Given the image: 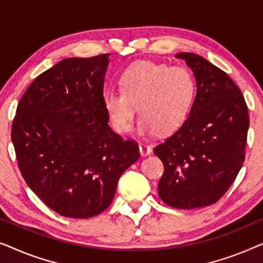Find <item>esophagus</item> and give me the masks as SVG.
I'll list each match as a JSON object with an SVG mask.
<instances>
[{
  "mask_svg": "<svg viewBox=\"0 0 263 263\" xmlns=\"http://www.w3.org/2000/svg\"><path fill=\"white\" fill-rule=\"evenodd\" d=\"M139 151H140V154H141L142 157H147L152 153V147L148 145H145V143H140Z\"/></svg>",
  "mask_w": 263,
  "mask_h": 263,
  "instance_id": "34e87169",
  "label": "esophagus"
}]
</instances>
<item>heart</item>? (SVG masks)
<instances>
[{
    "instance_id": "b5f03b06",
    "label": "heart",
    "mask_w": 263,
    "mask_h": 263,
    "mask_svg": "<svg viewBox=\"0 0 263 263\" xmlns=\"http://www.w3.org/2000/svg\"><path fill=\"white\" fill-rule=\"evenodd\" d=\"M121 89L104 93V109L117 133L132 129L138 112V132L151 134L158 129L171 133L184 123L196 96V82L184 67H168L151 61H138L121 75Z\"/></svg>"
}]
</instances>
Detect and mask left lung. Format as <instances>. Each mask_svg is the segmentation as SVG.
<instances>
[{
    "instance_id": "8db88e82",
    "label": "left lung",
    "mask_w": 263,
    "mask_h": 263,
    "mask_svg": "<svg viewBox=\"0 0 263 263\" xmlns=\"http://www.w3.org/2000/svg\"><path fill=\"white\" fill-rule=\"evenodd\" d=\"M175 57L193 70L195 100L181 128L153 152L164 164L160 199L192 210L217 202L235 182L244 161L249 116L242 92L225 71L196 53Z\"/></svg>"
}]
</instances>
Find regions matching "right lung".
Listing matches in <instances>:
<instances>
[{
  "label": "right lung",
  "mask_w": 263,
  "mask_h": 263,
  "mask_svg": "<svg viewBox=\"0 0 263 263\" xmlns=\"http://www.w3.org/2000/svg\"><path fill=\"white\" fill-rule=\"evenodd\" d=\"M110 53L64 59L28 86L16 107L12 142L30 189L63 217L86 219L114 200L139 147L109 125L104 80Z\"/></svg>",
  "instance_id": "add662e5"
}]
</instances>
